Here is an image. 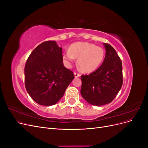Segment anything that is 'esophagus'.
Segmentation results:
<instances>
[{"instance_id":"obj_1","label":"esophagus","mask_w":148,"mask_h":148,"mask_svg":"<svg viewBox=\"0 0 148 148\" xmlns=\"http://www.w3.org/2000/svg\"><path fill=\"white\" fill-rule=\"evenodd\" d=\"M74 75H75V78H78V77H79L80 76H81V75H80L79 73H76V72H75V73H74Z\"/></svg>"}]
</instances>
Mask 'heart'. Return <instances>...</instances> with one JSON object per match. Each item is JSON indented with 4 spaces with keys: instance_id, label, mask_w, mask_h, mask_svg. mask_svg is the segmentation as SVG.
Returning <instances> with one entry per match:
<instances>
[{
    "instance_id": "1",
    "label": "heart",
    "mask_w": 148,
    "mask_h": 148,
    "mask_svg": "<svg viewBox=\"0 0 148 148\" xmlns=\"http://www.w3.org/2000/svg\"><path fill=\"white\" fill-rule=\"evenodd\" d=\"M104 57V50L100 46L86 42H78L71 44L69 50L63 53L67 64H71L75 58L78 59V66L83 72L89 73L96 70Z\"/></svg>"
}]
</instances>
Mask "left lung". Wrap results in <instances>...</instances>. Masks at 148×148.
Returning <instances> with one entry per match:
<instances>
[{
    "label": "left lung",
    "mask_w": 148,
    "mask_h": 148,
    "mask_svg": "<svg viewBox=\"0 0 148 148\" xmlns=\"http://www.w3.org/2000/svg\"><path fill=\"white\" fill-rule=\"evenodd\" d=\"M106 52L101 66L88 75H82L81 95L93 106L111 102L123 84L122 63L115 49L104 43Z\"/></svg>",
    "instance_id": "left-lung-1"
}]
</instances>
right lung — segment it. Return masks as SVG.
<instances>
[{"label":"right lung","instance_id":"1","mask_svg":"<svg viewBox=\"0 0 148 148\" xmlns=\"http://www.w3.org/2000/svg\"><path fill=\"white\" fill-rule=\"evenodd\" d=\"M25 88L31 97L42 106L56 104L75 78L63 64L62 49L47 41L31 53L25 66Z\"/></svg>","mask_w":148,"mask_h":148}]
</instances>
